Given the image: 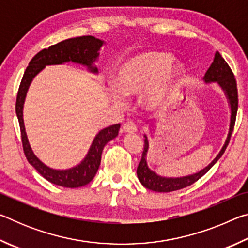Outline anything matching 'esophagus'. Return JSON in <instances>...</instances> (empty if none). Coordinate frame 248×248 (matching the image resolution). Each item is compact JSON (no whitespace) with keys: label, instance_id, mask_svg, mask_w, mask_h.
<instances>
[{"label":"esophagus","instance_id":"esophagus-1","mask_svg":"<svg viewBox=\"0 0 248 248\" xmlns=\"http://www.w3.org/2000/svg\"><path fill=\"white\" fill-rule=\"evenodd\" d=\"M123 130L124 132H128V133H133V132H137V125L132 121H127V123H124L123 125Z\"/></svg>","mask_w":248,"mask_h":248}]
</instances>
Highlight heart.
<instances>
[{
  "mask_svg": "<svg viewBox=\"0 0 248 248\" xmlns=\"http://www.w3.org/2000/svg\"><path fill=\"white\" fill-rule=\"evenodd\" d=\"M174 57L166 52H146L121 64L115 75L117 87L109 97L118 105H124L125 96L139 94L143 90L144 105L149 109L165 106L170 102L184 77V68L173 64Z\"/></svg>",
  "mask_w": 248,
  "mask_h": 248,
  "instance_id": "1",
  "label": "heart"
}]
</instances>
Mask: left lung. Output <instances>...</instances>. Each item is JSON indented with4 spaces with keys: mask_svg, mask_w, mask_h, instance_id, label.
<instances>
[{
    "mask_svg": "<svg viewBox=\"0 0 248 248\" xmlns=\"http://www.w3.org/2000/svg\"><path fill=\"white\" fill-rule=\"evenodd\" d=\"M204 82L205 83H212L217 82L219 84L220 87L224 91L226 95V98L229 100L230 107H231V121H230V129L229 134L226 138L225 143L223 148L220 151V153L217 155V157L210 163V164L205 167V169L201 170L198 173L189 176H184V177H177V178H169V177H162V176L154 173L153 170H151L146 163V153L149 150V141L146 136H144V148L143 152H142L141 161L139 163V166L137 169V175L138 178L143 185L145 188H148L150 190L157 191V192H170L178 189H183V188L190 186L197 180L200 179L202 176L207 173V171L211 169V167L219 161V158L223 155L224 151L228 146L231 136H232L235 119H236L237 114V107H238V95H237V85H236V79H235L234 74L232 70L226 63V61L222 58L219 51L216 52L215 60H213L212 64L210 65L207 73L204 74Z\"/></svg>",
    "mask_w": 248,
    "mask_h": 248,
    "instance_id": "left-lung-1",
    "label": "left lung"
}]
</instances>
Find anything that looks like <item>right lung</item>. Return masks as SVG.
<instances>
[{"instance_id":"right-lung-1","label":"right lung","mask_w":248,"mask_h":248,"mask_svg":"<svg viewBox=\"0 0 248 248\" xmlns=\"http://www.w3.org/2000/svg\"><path fill=\"white\" fill-rule=\"evenodd\" d=\"M103 45V40L95 38L93 36H82L77 37V38L66 39L61 41V43L50 46L49 48L41 50L31 59L23 75L22 82H20L17 97H16L15 109L19 123L24 153L26 155L27 161L35 167L44 178L54 185H59V186L66 188L82 187L89 184L95 177L100 164L104 146L118 136L120 124H112L110 127L100 130L97 136L95 137L86 157L78 165L69 170H53L45 165L33 154L31 145H29L23 119L25 97H26V93L32 78L46 65L62 64L71 61L74 63L86 65L91 72L97 73V68L94 66L93 63L98 58V51Z\"/></svg>"}]
</instances>
